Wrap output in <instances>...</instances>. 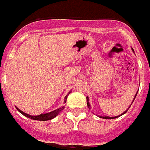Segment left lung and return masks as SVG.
<instances>
[{
    "mask_svg": "<svg viewBox=\"0 0 150 150\" xmlns=\"http://www.w3.org/2000/svg\"><path fill=\"white\" fill-rule=\"evenodd\" d=\"M132 50H133V51L134 52V50H133V48H132ZM137 93H138V91H137V93H136V95H135L134 98H133V102H132V103H133V101H134V100H135V98H136V96H137ZM86 103H87V106H88V107H89V109H90V103H89V97H88V96H86ZM132 103H131V104H130V106H131V105H132ZM130 106H129V107H130ZM129 108L127 109V110L124 111V112H122V114H121V115H119V116H117V117H106V116H104V117H103V116H99V117H100V118H103V119H108V120H110V119H115V118H117V117H120V116H122V115L125 114V113H126V112H127V110H129Z\"/></svg>",
    "mask_w": 150,
    "mask_h": 150,
    "instance_id": "1",
    "label": "left lung"
}]
</instances>
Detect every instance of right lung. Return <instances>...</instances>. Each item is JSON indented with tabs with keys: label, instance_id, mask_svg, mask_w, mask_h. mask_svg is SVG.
Returning <instances> with one entry per match:
<instances>
[{
	"label": "right lung",
	"instance_id": "obj_1",
	"mask_svg": "<svg viewBox=\"0 0 150 150\" xmlns=\"http://www.w3.org/2000/svg\"><path fill=\"white\" fill-rule=\"evenodd\" d=\"M70 93V91L68 93V94L65 96V98H64V103H66L67 101V96ZM16 108L18 111H19L21 114H23V116H25L26 117H28V118L31 119V120H39V121H47V120H52V119H54V117H56L57 116L60 112H61L64 109V106H62V107H60V108L57 109L55 110L54 111H51L50 112H47V113H42V114H40L38 116H31V115H29L28 113H26V112H23L21 111L20 109H18L16 106Z\"/></svg>",
	"mask_w": 150,
	"mask_h": 150
}]
</instances>
